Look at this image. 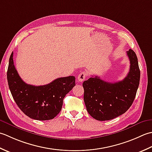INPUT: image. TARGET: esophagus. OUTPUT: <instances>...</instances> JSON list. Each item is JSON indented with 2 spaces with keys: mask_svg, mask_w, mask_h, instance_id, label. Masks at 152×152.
Here are the masks:
<instances>
[{
  "mask_svg": "<svg viewBox=\"0 0 152 152\" xmlns=\"http://www.w3.org/2000/svg\"><path fill=\"white\" fill-rule=\"evenodd\" d=\"M87 75H88L87 72H82L81 73H80L79 74L78 77H77V80H78L79 82H83V80H85Z\"/></svg>",
  "mask_w": 152,
  "mask_h": 152,
  "instance_id": "34e87169",
  "label": "esophagus"
}]
</instances>
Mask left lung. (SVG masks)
Masks as SVG:
<instances>
[{
	"label": "left lung",
	"mask_w": 152,
	"mask_h": 152,
	"mask_svg": "<svg viewBox=\"0 0 152 152\" xmlns=\"http://www.w3.org/2000/svg\"><path fill=\"white\" fill-rule=\"evenodd\" d=\"M130 60L128 75L121 81L109 83L95 76L85 80L84 102L88 113L98 121L113 119L131 106L140 83L138 58L132 49L126 52Z\"/></svg>",
	"instance_id": "left-lung-1"
}]
</instances>
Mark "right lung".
Instances as JSON below:
<instances>
[{"label":"right lung","instance_id":"1","mask_svg":"<svg viewBox=\"0 0 152 152\" xmlns=\"http://www.w3.org/2000/svg\"><path fill=\"white\" fill-rule=\"evenodd\" d=\"M9 88L14 101L27 116L33 119L50 120L61 111L66 95L75 86V77L55 79L48 85H28L21 79L14 64L13 52L7 71Z\"/></svg>","mask_w":152,"mask_h":152}]
</instances>
